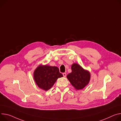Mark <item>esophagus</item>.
<instances>
[{"label":"esophagus","mask_w":121,"mask_h":121,"mask_svg":"<svg viewBox=\"0 0 121 121\" xmlns=\"http://www.w3.org/2000/svg\"><path fill=\"white\" fill-rule=\"evenodd\" d=\"M63 75L64 77H66V76H67V74H66V73H63Z\"/></svg>","instance_id":"1"}]
</instances>
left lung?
Masks as SVG:
<instances>
[{"label": "left lung", "mask_w": 121, "mask_h": 121, "mask_svg": "<svg viewBox=\"0 0 121 121\" xmlns=\"http://www.w3.org/2000/svg\"><path fill=\"white\" fill-rule=\"evenodd\" d=\"M71 70L72 72L67 76V79L75 89H82L89 83L91 79L90 72L77 63L72 65Z\"/></svg>", "instance_id": "1"}]
</instances>
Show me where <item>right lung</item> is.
<instances>
[{
    "mask_svg": "<svg viewBox=\"0 0 121 121\" xmlns=\"http://www.w3.org/2000/svg\"><path fill=\"white\" fill-rule=\"evenodd\" d=\"M63 77L57 67L47 65H39L35 69L33 77L35 83L39 88L47 91L52 87L59 78Z\"/></svg>",
    "mask_w": 121,
    "mask_h": 121,
    "instance_id": "obj_1",
    "label": "right lung"
}]
</instances>
